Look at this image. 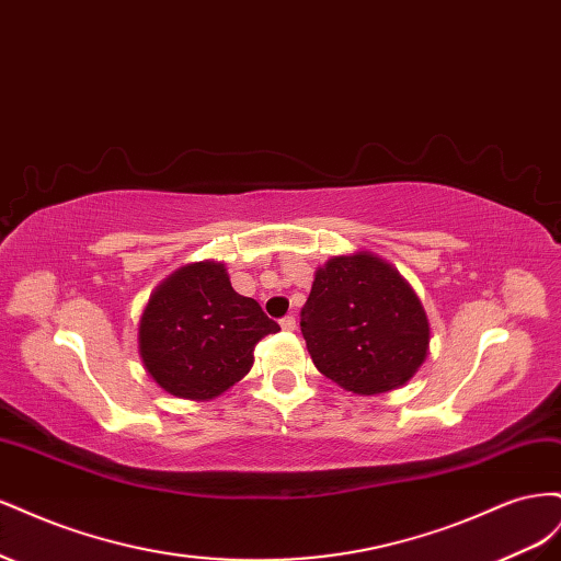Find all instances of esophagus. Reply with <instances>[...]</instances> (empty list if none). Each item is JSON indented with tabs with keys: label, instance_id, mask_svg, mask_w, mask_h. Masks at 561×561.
<instances>
[{
	"label": "esophagus",
	"instance_id": "1",
	"mask_svg": "<svg viewBox=\"0 0 561 561\" xmlns=\"http://www.w3.org/2000/svg\"><path fill=\"white\" fill-rule=\"evenodd\" d=\"M280 328H283L285 332H293V330L297 328V320H295V316H285V318L280 320Z\"/></svg>",
	"mask_w": 561,
	"mask_h": 561
}]
</instances>
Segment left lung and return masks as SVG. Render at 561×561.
Returning a JSON list of instances; mask_svg holds the SVG:
<instances>
[{"label":"left lung","mask_w":561,"mask_h":561,"mask_svg":"<svg viewBox=\"0 0 561 561\" xmlns=\"http://www.w3.org/2000/svg\"><path fill=\"white\" fill-rule=\"evenodd\" d=\"M301 334L320 375L355 396L404 386L431 351V322L414 287L367 250L316 268Z\"/></svg>","instance_id":"obj_1"}]
</instances>
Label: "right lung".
Masks as SVG:
<instances>
[{
	"label": "right lung",
	"instance_id": "right-lung-1",
	"mask_svg": "<svg viewBox=\"0 0 561 561\" xmlns=\"http://www.w3.org/2000/svg\"><path fill=\"white\" fill-rule=\"evenodd\" d=\"M254 299L231 287L225 262L184 264L157 285L138 322V353L165 393L213 400L239 383L254 346L278 332Z\"/></svg>",
	"mask_w": 561,
	"mask_h": 561
}]
</instances>
